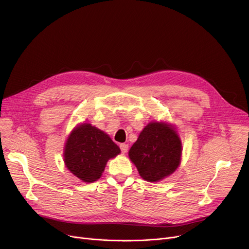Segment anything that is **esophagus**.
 I'll return each mask as SVG.
<instances>
[{"instance_id": "esophagus-1", "label": "esophagus", "mask_w": 249, "mask_h": 249, "mask_svg": "<svg viewBox=\"0 0 249 249\" xmlns=\"http://www.w3.org/2000/svg\"><path fill=\"white\" fill-rule=\"evenodd\" d=\"M120 148H121L122 153H126L128 151V144H126V143H121Z\"/></svg>"}]
</instances>
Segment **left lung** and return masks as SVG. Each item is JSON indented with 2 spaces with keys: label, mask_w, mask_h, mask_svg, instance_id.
Returning a JSON list of instances; mask_svg holds the SVG:
<instances>
[{
  "label": "left lung",
  "mask_w": 249,
  "mask_h": 249,
  "mask_svg": "<svg viewBox=\"0 0 249 249\" xmlns=\"http://www.w3.org/2000/svg\"><path fill=\"white\" fill-rule=\"evenodd\" d=\"M182 145L177 128L152 121L142 129L128 155L140 177L149 182L173 175L180 164Z\"/></svg>",
  "instance_id": "1"
}]
</instances>
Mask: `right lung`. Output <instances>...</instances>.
<instances>
[{
    "instance_id": "right-lung-1",
    "label": "right lung",
    "mask_w": 249,
    "mask_h": 249,
    "mask_svg": "<svg viewBox=\"0 0 249 249\" xmlns=\"http://www.w3.org/2000/svg\"><path fill=\"white\" fill-rule=\"evenodd\" d=\"M121 152L110 136L89 123L76 125L63 149V161L69 171L84 182L99 179L109 160Z\"/></svg>"
}]
</instances>
